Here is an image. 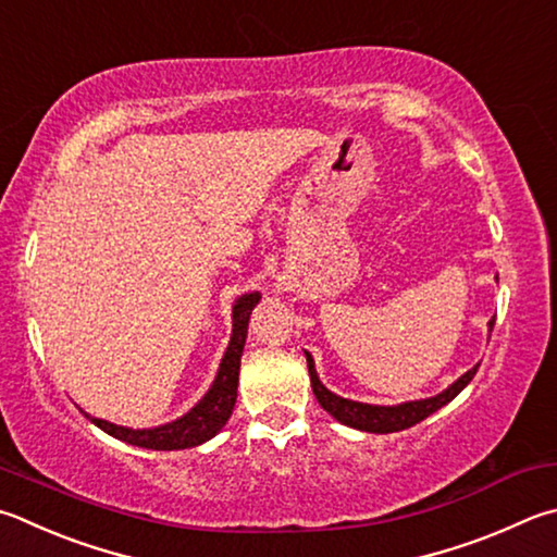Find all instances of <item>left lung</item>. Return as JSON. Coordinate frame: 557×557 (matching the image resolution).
<instances>
[{
	"mask_svg": "<svg viewBox=\"0 0 557 557\" xmlns=\"http://www.w3.org/2000/svg\"><path fill=\"white\" fill-rule=\"evenodd\" d=\"M494 319H490L487 329L492 333ZM307 356V366H309V377H311V389L313 397L319 399V404L326 409L333 419L346 423L350 429L358 431H368V433H394V431H404L413 426V423L423 421L431 417L433 411H438L441 407H446L448 401H453L458 394L468 387V382L474 377L480 366L470 368L465 375L455 380L450 387L438 392L436 397H426V399H413V401H401V404H392V407H382V404H366V401H356V399H346L333 394L326 384L319 380L317 366H313L311 352L305 350Z\"/></svg>",
	"mask_w": 557,
	"mask_h": 557,
	"instance_id": "8db88e82",
	"label": "left lung"
}]
</instances>
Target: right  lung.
Returning <instances> with one entry per match:
<instances>
[{
	"mask_svg": "<svg viewBox=\"0 0 557 557\" xmlns=\"http://www.w3.org/2000/svg\"><path fill=\"white\" fill-rule=\"evenodd\" d=\"M260 301V292H248V295H240L234 301V311H231V319H234V329H231V341L226 346L224 358L219 362L216 377L211 382L205 397H201L195 407L187 413H182L180 419L160 423L153 429H128L119 426V423H111L104 419L85 417L95 423V426L102 429L109 436L128 443V446L148 448V450H182V448H195L214 438L216 433L226 426L231 411L236 407L238 397V370H240V356H244L246 336H248V319L250 311Z\"/></svg>",
	"mask_w": 557,
	"mask_h": 557,
	"instance_id": "1",
	"label": "right lung"
}]
</instances>
